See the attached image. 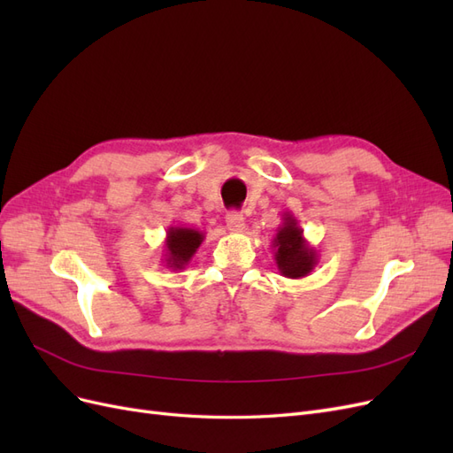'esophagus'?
Masks as SVG:
<instances>
[{
    "instance_id": "esophagus-1",
    "label": "esophagus",
    "mask_w": 453,
    "mask_h": 453,
    "mask_svg": "<svg viewBox=\"0 0 453 453\" xmlns=\"http://www.w3.org/2000/svg\"><path fill=\"white\" fill-rule=\"evenodd\" d=\"M226 226L230 232H243V228H245L243 215L238 211H230L226 215Z\"/></svg>"
}]
</instances>
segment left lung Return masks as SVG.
<instances>
[{"mask_svg": "<svg viewBox=\"0 0 453 453\" xmlns=\"http://www.w3.org/2000/svg\"><path fill=\"white\" fill-rule=\"evenodd\" d=\"M272 248L278 270L285 278H306L318 265V251L308 243L304 230L298 226L296 217L289 211L281 217V225L272 240Z\"/></svg>", "mask_w": 453, "mask_h": 453, "instance_id": "8db88e82", "label": "left lung"}]
</instances>
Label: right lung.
Here are the masks:
<instances>
[{
	"mask_svg": "<svg viewBox=\"0 0 453 453\" xmlns=\"http://www.w3.org/2000/svg\"><path fill=\"white\" fill-rule=\"evenodd\" d=\"M203 238H205L203 232L196 228L168 226L166 240H164L166 255H162L164 266L170 270H185V266L196 255Z\"/></svg>",
	"mask_w": 453,
	"mask_h": 453,
	"instance_id": "add662e5",
	"label": "right lung"
}]
</instances>
